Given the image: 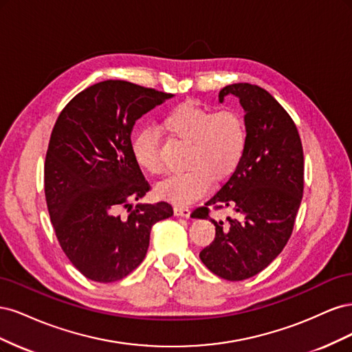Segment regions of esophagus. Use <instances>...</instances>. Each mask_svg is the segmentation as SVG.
I'll list each match as a JSON object with an SVG mask.
<instances>
[{"mask_svg": "<svg viewBox=\"0 0 352 352\" xmlns=\"http://www.w3.org/2000/svg\"><path fill=\"white\" fill-rule=\"evenodd\" d=\"M173 210H175V214L180 216V217H189V214H190V210L184 206H175Z\"/></svg>", "mask_w": 352, "mask_h": 352, "instance_id": "1", "label": "esophagus"}]
</instances>
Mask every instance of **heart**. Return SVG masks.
<instances>
[{
  "mask_svg": "<svg viewBox=\"0 0 352 352\" xmlns=\"http://www.w3.org/2000/svg\"><path fill=\"white\" fill-rule=\"evenodd\" d=\"M164 129L176 138L189 141L188 164L184 173L167 177L157 186V195L177 206L190 204L211 186L212 175L223 177L238 167L247 148V126L235 109L211 111L195 102H184L170 110ZM132 155L136 164L151 175L163 173L157 133L145 127L132 140Z\"/></svg>",
  "mask_w": 352,
  "mask_h": 352,
  "instance_id": "1",
  "label": "heart"
}]
</instances>
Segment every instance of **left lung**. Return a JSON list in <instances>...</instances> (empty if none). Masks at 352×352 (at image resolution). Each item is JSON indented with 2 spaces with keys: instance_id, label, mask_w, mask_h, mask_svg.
Segmentation results:
<instances>
[{
  "instance_id": "1",
  "label": "left lung",
  "mask_w": 352,
  "mask_h": 352,
  "mask_svg": "<svg viewBox=\"0 0 352 352\" xmlns=\"http://www.w3.org/2000/svg\"><path fill=\"white\" fill-rule=\"evenodd\" d=\"M235 95L245 111L247 148L235 172L194 219L208 207H228L239 219L211 220L216 238L199 252L207 269L226 280L252 278L278 257L289 241L304 189V154L291 116L272 95L251 83L228 85L219 101Z\"/></svg>"
}]
</instances>
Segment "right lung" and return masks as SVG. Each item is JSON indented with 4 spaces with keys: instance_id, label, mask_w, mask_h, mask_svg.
<instances>
[{
    "instance_id": "add662e5",
    "label": "right lung",
    "mask_w": 352,
    "mask_h": 352,
    "mask_svg": "<svg viewBox=\"0 0 352 352\" xmlns=\"http://www.w3.org/2000/svg\"><path fill=\"white\" fill-rule=\"evenodd\" d=\"M172 97L104 80L79 92L51 132L44 179L51 223L70 263L94 282L126 278L145 258L154 223L173 216L164 201L131 204L150 190L132 155L133 124Z\"/></svg>"
}]
</instances>
